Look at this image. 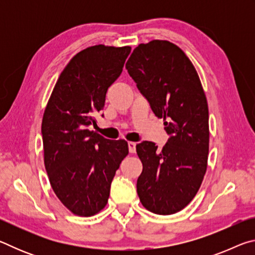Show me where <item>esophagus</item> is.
Here are the masks:
<instances>
[{
  "instance_id": "34e87169",
  "label": "esophagus",
  "mask_w": 255,
  "mask_h": 255,
  "mask_svg": "<svg viewBox=\"0 0 255 255\" xmlns=\"http://www.w3.org/2000/svg\"><path fill=\"white\" fill-rule=\"evenodd\" d=\"M128 149H129V153L133 154L136 152V143H132V141H129L128 143Z\"/></svg>"
}]
</instances>
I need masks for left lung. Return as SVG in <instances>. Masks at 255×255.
Returning <instances> with one entry per match:
<instances>
[{
  "mask_svg": "<svg viewBox=\"0 0 255 255\" xmlns=\"http://www.w3.org/2000/svg\"><path fill=\"white\" fill-rule=\"evenodd\" d=\"M126 68L154 115L165 120L169 135L162 150L147 140L136 146L143 163L138 197L154 214H175L193 199L207 170L209 114L205 92L192 63L170 41L140 44Z\"/></svg>",
  "mask_w": 255,
  "mask_h": 255,
  "instance_id": "left-lung-1",
  "label": "left lung"
}]
</instances>
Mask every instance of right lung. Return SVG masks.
<instances>
[{"mask_svg":"<svg viewBox=\"0 0 255 255\" xmlns=\"http://www.w3.org/2000/svg\"><path fill=\"white\" fill-rule=\"evenodd\" d=\"M130 47H89L60 73L41 124L44 161L51 188L73 214L103 209L120 163L128 155L123 139L109 140L89 127L103 110L109 86L122 74ZM103 116V115H102Z\"/></svg>","mask_w":255,"mask_h":255,"instance_id":"1","label":"right lung"}]
</instances>
